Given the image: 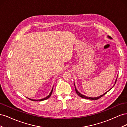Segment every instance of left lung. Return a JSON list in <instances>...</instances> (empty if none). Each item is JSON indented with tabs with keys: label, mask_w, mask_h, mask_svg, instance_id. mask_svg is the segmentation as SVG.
I'll list each match as a JSON object with an SVG mask.
<instances>
[{
	"label": "left lung",
	"mask_w": 127,
	"mask_h": 127,
	"mask_svg": "<svg viewBox=\"0 0 127 127\" xmlns=\"http://www.w3.org/2000/svg\"><path fill=\"white\" fill-rule=\"evenodd\" d=\"M107 37H109V39H112V38H111L110 36H107ZM117 78L116 79V82H115V84H116V81H117ZM75 91H76V93L78 94V95L79 96H80V97H82V98H85V99H92V100H96V99H99V98H101V97H102L103 96H104V95L107 92H105V93H104V94H103V95H101V96H99V97H87V96H85V95H83V94H82L81 93H80L79 92L77 91V90L76 89V87H75ZM111 89H110V90H111ZM109 90V91H110Z\"/></svg>",
	"instance_id": "1"
}]
</instances>
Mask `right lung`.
I'll list each match as a JSON object with an SVG mask.
<instances>
[{
  "label": "right lung",
  "mask_w": 127,
  "mask_h": 127,
  "mask_svg": "<svg viewBox=\"0 0 127 127\" xmlns=\"http://www.w3.org/2000/svg\"><path fill=\"white\" fill-rule=\"evenodd\" d=\"M52 91H53V88H52V90H51V92H50V93L49 94V95L48 96H47L46 97H45V98H43V99H30V98H29V99H30V100H31V101H44V100H45V99H48L51 96V94H52Z\"/></svg>",
  "instance_id": "add662e5"
}]
</instances>
